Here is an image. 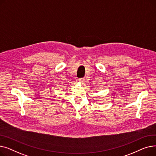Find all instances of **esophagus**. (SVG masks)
<instances>
[{
  "label": "esophagus",
  "instance_id": "obj_1",
  "mask_svg": "<svg viewBox=\"0 0 156 156\" xmlns=\"http://www.w3.org/2000/svg\"><path fill=\"white\" fill-rule=\"evenodd\" d=\"M85 78H80L79 80H78V81H80V82L81 83H82V84H83L84 83V82H85Z\"/></svg>",
  "mask_w": 156,
  "mask_h": 156
}]
</instances>
